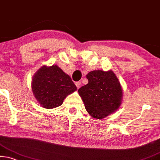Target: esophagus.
<instances>
[{
    "label": "esophagus",
    "instance_id": "esophagus-1",
    "mask_svg": "<svg viewBox=\"0 0 160 160\" xmlns=\"http://www.w3.org/2000/svg\"><path fill=\"white\" fill-rule=\"evenodd\" d=\"M75 85H76L77 88H80V86H81V82H77L76 83H75Z\"/></svg>",
    "mask_w": 160,
    "mask_h": 160
}]
</instances>
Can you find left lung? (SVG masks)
I'll use <instances>...</instances> for the list:
<instances>
[{"label": "left lung", "mask_w": 160, "mask_h": 160, "mask_svg": "<svg viewBox=\"0 0 160 160\" xmlns=\"http://www.w3.org/2000/svg\"><path fill=\"white\" fill-rule=\"evenodd\" d=\"M88 84L78 89L79 95L89 115L102 119L120 108L123 91L112 70H94L86 74Z\"/></svg>", "instance_id": "1"}]
</instances>
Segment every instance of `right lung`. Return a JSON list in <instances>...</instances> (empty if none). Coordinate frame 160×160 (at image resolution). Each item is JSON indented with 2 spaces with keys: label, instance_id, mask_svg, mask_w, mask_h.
Masks as SVG:
<instances>
[{
  "label": "right lung",
  "instance_id": "1",
  "mask_svg": "<svg viewBox=\"0 0 160 160\" xmlns=\"http://www.w3.org/2000/svg\"><path fill=\"white\" fill-rule=\"evenodd\" d=\"M32 90L40 106L51 109L61 106L77 87L69 75L57 65L43 66L32 78Z\"/></svg>",
  "mask_w": 160,
  "mask_h": 160
}]
</instances>
